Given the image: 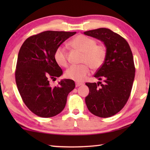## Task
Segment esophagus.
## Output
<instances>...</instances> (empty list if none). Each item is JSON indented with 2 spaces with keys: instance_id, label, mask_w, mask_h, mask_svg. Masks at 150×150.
<instances>
[{
  "instance_id": "34e87169",
  "label": "esophagus",
  "mask_w": 150,
  "mask_h": 150,
  "mask_svg": "<svg viewBox=\"0 0 150 150\" xmlns=\"http://www.w3.org/2000/svg\"><path fill=\"white\" fill-rule=\"evenodd\" d=\"M83 85V83H80V82H76V83H75V86L76 87H79V86H81V85Z\"/></svg>"
}]
</instances>
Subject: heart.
<instances>
[{
    "instance_id": "obj_1",
    "label": "heart",
    "mask_w": 150,
    "mask_h": 150,
    "mask_svg": "<svg viewBox=\"0 0 150 150\" xmlns=\"http://www.w3.org/2000/svg\"><path fill=\"white\" fill-rule=\"evenodd\" d=\"M71 45L76 49L83 52L81 65H73L65 72L66 77L76 81H84L90 73V67L97 70L105 63L107 52L103 44H96V41L84 35H78L71 42ZM54 59L58 65L62 67L68 65L67 52L64 46L58 47L54 54Z\"/></svg>"
}]
</instances>
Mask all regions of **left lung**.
Segmentation results:
<instances>
[{
  "label": "left lung",
  "mask_w": 150,
  "mask_h": 150,
  "mask_svg": "<svg viewBox=\"0 0 150 150\" xmlns=\"http://www.w3.org/2000/svg\"><path fill=\"white\" fill-rule=\"evenodd\" d=\"M105 44L107 55L95 74L99 81L86 83L89 94L85 98L94 115L108 118L120 111L130 97L135 77L133 55L126 40L110 29L101 28L84 32Z\"/></svg>",
  "instance_id": "left-lung-1"
}]
</instances>
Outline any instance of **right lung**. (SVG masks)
Here are the masks:
<instances>
[{"label":"right lung","instance_id":"1","mask_svg":"<svg viewBox=\"0 0 150 150\" xmlns=\"http://www.w3.org/2000/svg\"><path fill=\"white\" fill-rule=\"evenodd\" d=\"M76 32L45 31L29 37L20 47L15 71L22 100L35 115L56 116L64 109L67 95L75 87L71 79H63L56 87L50 85L63 74L54 59L57 48Z\"/></svg>","mask_w":150,"mask_h":150}]
</instances>
